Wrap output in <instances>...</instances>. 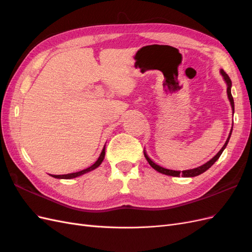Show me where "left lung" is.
Here are the masks:
<instances>
[{"label": "left lung", "instance_id": "1", "mask_svg": "<svg viewBox=\"0 0 252 252\" xmlns=\"http://www.w3.org/2000/svg\"><path fill=\"white\" fill-rule=\"evenodd\" d=\"M220 74L223 75V78H224V80H225V82H226V84H227V95H228V98H229V101H230L231 108H232V110H233V112H234V102H233V97H232V94H231V80H230L229 77H228V74H227L223 69H220ZM231 132H232V128H231L230 133H229V135H228V139L226 140V143L224 144V146L222 147V149H220V150L218 152V154L210 159V161H208L207 163H205L204 165H202V166H200V167H196V168H193V169H188V170H183V171L166 169V168H164V167H161L159 165L156 164L154 161H151V158L147 156V154H146V152H145V150H144V156H145V158H146L147 162L149 163V165L152 167V168L156 169V170L158 171V172L163 173V174L171 175V177H180V175H182V177H184V178L196 177V175H200L201 173L205 172L206 170H208V169L210 168V167L218 161V158L220 157V155H222V152H223L224 149L226 148L228 142H229Z\"/></svg>", "mask_w": 252, "mask_h": 252}]
</instances>
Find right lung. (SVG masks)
<instances>
[{"instance_id":"1","label":"right lung","mask_w":252,"mask_h":252,"mask_svg":"<svg viewBox=\"0 0 252 252\" xmlns=\"http://www.w3.org/2000/svg\"><path fill=\"white\" fill-rule=\"evenodd\" d=\"M104 158H105V146H104V148H103V150H102V152H101L100 157H98V158L96 159V162H95L94 165H91L90 167H88V168L84 169V170H81V171H78V172L68 173V174H59V175H56V174H49V175H51L52 178H56V179H66V180H67V179H73V178H77V177H80V175H82V174H84V173H87V172H89V171H91V170L95 169L96 167H98V166H100V165L102 164Z\"/></svg>"}]
</instances>
